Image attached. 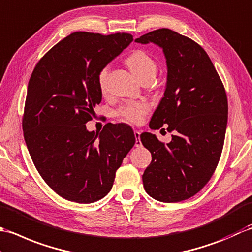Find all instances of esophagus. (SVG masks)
Wrapping results in <instances>:
<instances>
[{
    "mask_svg": "<svg viewBox=\"0 0 252 252\" xmlns=\"http://www.w3.org/2000/svg\"><path fill=\"white\" fill-rule=\"evenodd\" d=\"M135 137H136V142H135V146L137 148H139L142 146V143L140 141V132L138 130H135Z\"/></svg>",
    "mask_w": 252,
    "mask_h": 252,
    "instance_id": "obj_1",
    "label": "esophagus"
}]
</instances>
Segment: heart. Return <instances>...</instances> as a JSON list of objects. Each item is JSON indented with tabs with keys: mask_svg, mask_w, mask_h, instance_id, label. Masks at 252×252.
Wrapping results in <instances>:
<instances>
[{
	"mask_svg": "<svg viewBox=\"0 0 252 252\" xmlns=\"http://www.w3.org/2000/svg\"><path fill=\"white\" fill-rule=\"evenodd\" d=\"M126 64L132 75L136 76L139 80L148 76L155 77L157 73L156 62L153 61L150 55L142 50H136L128 55L126 59ZM107 74H109V66H104L97 75V83H99L100 89L102 91H104L105 89ZM148 111L149 105L145 102H133V103H128L122 106L116 114L123 121L132 123V124H138V123L141 122L143 115L147 114Z\"/></svg>",
	"mask_w": 252,
	"mask_h": 252,
	"instance_id": "heart-1",
	"label": "heart"
}]
</instances>
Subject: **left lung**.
I'll return each mask as SVG.
<instances>
[{"label":"left lung","instance_id":"left-lung-1","mask_svg":"<svg viewBox=\"0 0 252 252\" xmlns=\"http://www.w3.org/2000/svg\"><path fill=\"white\" fill-rule=\"evenodd\" d=\"M135 41L158 45L166 59L165 91L149 126L167 124L175 131L166 145L150 132L140 135L152 156L143 187L158 201H183L201 190L218 166L227 125L226 92L209 55L193 40L162 28Z\"/></svg>","mask_w":252,"mask_h":252}]
</instances>
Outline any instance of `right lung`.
I'll use <instances>...</instances> for the list:
<instances>
[{
  "label": "right lung",
  "instance_id": "right-lung-1",
  "mask_svg": "<svg viewBox=\"0 0 252 252\" xmlns=\"http://www.w3.org/2000/svg\"><path fill=\"white\" fill-rule=\"evenodd\" d=\"M132 40L125 32H73L45 53L29 79L26 145L43 181L69 201L91 203L105 197L136 142L126 124L109 123L100 133L86 128L102 100L99 71Z\"/></svg>",
  "mask_w": 252,
  "mask_h": 252
}]
</instances>
